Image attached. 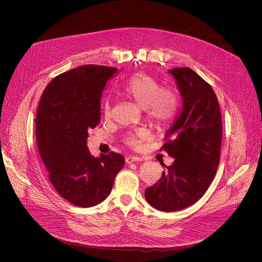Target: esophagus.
Segmentation results:
<instances>
[{
    "label": "esophagus",
    "mask_w": 262,
    "mask_h": 262,
    "mask_svg": "<svg viewBox=\"0 0 262 262\" xmlns=\"http://www.w3.org/2000/svg\"><path fill=\"white\" fill-rule=\"evenodd\" d=\"M141 161V158L137 157V156H128L126 159H125V162L126 164H132L134 162H139Z\"/></svg>",
    "instance_id": "obj_1"
}]
</instances>
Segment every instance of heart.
Wrapping results in <instances>:
<instances>
[{
  "label": "heart",
  "instance_id": "obj_1",
  "mask_svg": "<svg viewBox=\"0 0 262 262\" xmlns=\"http://www.w3.org/2000/svg\"><path fill=\"white\" fill-rule=\"evenodd\" d=\"M120 92L133 99L146 113L149 120L158 126H165L175 117L178 108V97L171 88L161 87L159 81L150 74L139 72L134 74L120 88ZM104 111L108 114L110 102L105 101ZM148 137L145 128H140L126 137V144L137 147Z\"/></svg>",
  "mask_w": 262,
  "mask_h": 262
}]
</instances>
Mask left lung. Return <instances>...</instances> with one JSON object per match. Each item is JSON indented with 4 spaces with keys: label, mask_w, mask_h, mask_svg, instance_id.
Returning <instances> with one entry per match:
<instances>
[{
    "label": "left lung",
    "mask_w": 262,
    "mask_h": 262,
    "mask_svg": "<svg viewBox=\"0 0 262 262\" xmlns=\"http://www.w3.org/2000/svg\"><path fill=\"white\" fill-rule=\"evenodd\" d=\"M182 108L165 135L163 146L174 163L145 191L161 211H177L197 202L207 191L220 162L222 116L211 86L189 67L170 69ZM162 165V164H161Z\"/></svg>",
    "instance_id": "1"
}]
</instances>
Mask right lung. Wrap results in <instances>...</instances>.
<instances>
[{
	"label": "right lung",
	"mask_w": 262,
	"mask_h": 262,
	"mask_svg": "<svg viewBox=\"0 0 262 262\" xmlns=\"http://www.w3.org/2000/svg\"><path fill=\"white\" fill-rule=\"evenodd\" d=\"M117 68L83 65L63 72L45 89L37 110L36 142L56 191L80 207L102 202L124 166L121 155L94 158L88 130L100 122V99Z\"/></svg>",
	"instance_id": "1"
}]
</instances>
